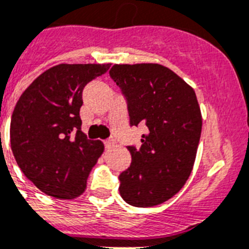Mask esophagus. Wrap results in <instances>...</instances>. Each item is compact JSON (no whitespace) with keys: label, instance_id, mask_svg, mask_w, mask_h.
Masks as SVG:
<instances>
[{"label":"esophagus","instance_id":"1","mask_svg":"<svg viewBox=\"0 0 249 249\" xmlns=\"http://www.w3.org/2000/svg\"><path fill=\"white\" fill-rule=\"evenodd\" d=\"M113 145H114V140L109 139V140H106V141H104V146H106V147H112Z\"/></svg>","mask_w":249,"mask_h":249}]
</instances>
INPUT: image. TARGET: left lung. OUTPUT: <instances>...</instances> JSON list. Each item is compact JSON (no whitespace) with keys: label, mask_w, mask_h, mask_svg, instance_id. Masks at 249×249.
Instances as JSON below:
<instances>
[{"label":"left lung","mask_w":249,"mask_h":249,"mask_svg":"<svg viewBox=\"0 0 249 249\" xmlns=\"http://www.w3.org/2000/svg\"><path fill=\"white\" fill-rule=\"evenodd\" d=\"M109 76L124 95L129 124H146L140 148L127 146L132 162L120 179L129 205L154 207L184 186L194 166L201 113L194 89L160 64L113 65Z\"/></svg>","instance_id":"8db88e82"}]
</instances>
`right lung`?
<instances>
[{
  "instance_id": "right-lung-1",
  "label": "right lung",
  "mask_w": 249,
  "mask_h": 249,
  "mask_svg": "<svg viewBox=\"0 0 249 249\" xmlns=\"http://www.w3.org/2000/svg\"><path fill=\"white\" fill-rule=\"evenodd\" d=\"M110 64H60L34 80L16 103L10 126L18 167L46 195L74 199L84 193L104 150L82 132L84 87Z\"/></svg>"
}]
</instances>
